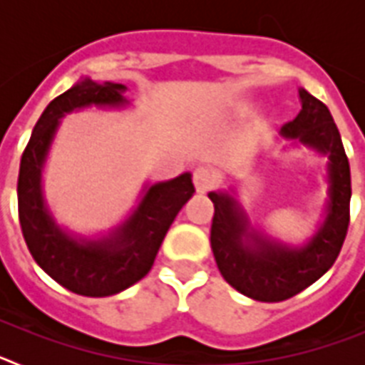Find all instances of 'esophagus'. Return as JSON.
<instances>
[{"instance_id": "obj_1", "label": "esophagus", "mask_w": 365, "mask_h": 365, "mask_svg": "<svg viewBox=\"0 0 365 365\" xmlns=\"http://www.w3.org/2000/svg\"><path fill=\"white\" fill-rule=\"evenodd\" d=\"M193 185H195V190L199 193H206L214 185V175L208 168H197L193 172Z\"/></svg>"}]
</instances>
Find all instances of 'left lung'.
I'll return each instance as SVG.
<instances>
[{
  "mask_svg": "<svg viewBox=\"0 0 365 365\" xmlns=\"http://www.w3.org/2000/svg\"><path fill=\"white\" fill-rule=\"evenodd\" d=\"M302 109L279 135L294 146L327 157L329 199L318 230L302 247L282 243L250 227L240 202L228 192H210L214 202L210 243L219 272L235 291L257 302H283L320 279L336 261L349 227L351 172L331 111L299 89Z\"/></svg>",
  "mask_w": 365,
  "mask_h": 365,
  "instance_id": "obj_1",
  "label": "left lung"
}]
</instances>
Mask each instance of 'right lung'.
<instances>
[{
  "mask_svg": "<svg viewBox=\"0 0 365 365\" xmlns=\"http://www.w3.org/2000/svg\"><path fill=\"white\" fill-rule=\"evenodd\" d=\"M125 89L122 83H98L91 78L74 83L41 113L19 164V225L32 257L67 291L89 298L118 294L143 279L153 267L168 228L195 192L188 172L144 185L137 208L98 237L76 235L54 221L43 197L41 173L60 120L91 106L125 108L130 104Z\"/></svg>",
  "mask_w": 365,
  "mask_h": 365,
  "instance_id": "1",
  "label": "right lung"
}]
</instances>
